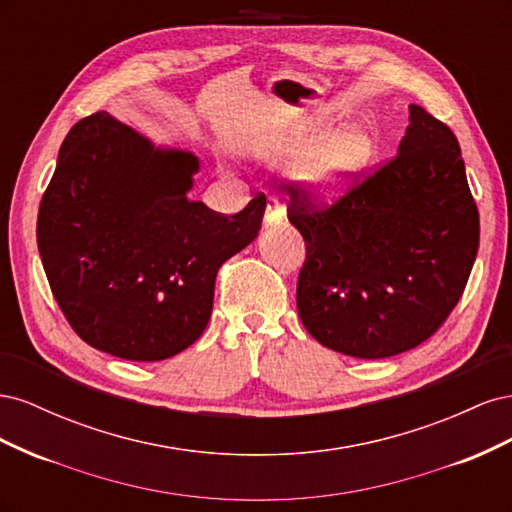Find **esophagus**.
<instances>
[{
  "label": "esophagus",
  "instance_id": "obj_1",
  "mask_svg": "<svg viewBox=\"0 0 512 512\" xmlns=\"http://www.w3.org/2000/svg\"><path fill=\"white\" fill-rule=\"evenodd\" d=\"M284 209L280 207L275 198L267 200V211H265V226H275L284 220Z\"/></svg>",
  "mask_w": 512,
  "mask_h": 512
}]
</instances>
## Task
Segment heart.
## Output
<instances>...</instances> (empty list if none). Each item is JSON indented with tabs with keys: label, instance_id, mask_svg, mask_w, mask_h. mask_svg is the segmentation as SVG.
Returning <instances> with one entry per match:
<instances>
[{
	"label": "heart",
	"instance_id": "heart-1",
	"mask_svg": "<svg viewBox=\"0 0 512 512\" xmlns=\"http://www.w3.org/2000/svg\"><path fill=\"white\" fill-rule=\"evenodd\" d=\"M369 151L371 143L367 134L361 130H350L342 138H337L318 162L303 170V179L312 190L331 194L342 188L348 177L367 162Z\"/></svg>",
	"mask_w": 512,
	"mask_h": 512
}]
</instances>
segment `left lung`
Returning <instances> with one entry per match:
<instances>
[{"label":"left lung","mask_w":512,"mask_h":512,"mask_svg":"<svg viewBox=\"0 0 512 512\" xmlns=\"http://www.w3.org/2000/svg\"><path fill=\"white\" fill-rule=\"evenodd\" d=\"M288 220L305 239L297 282L303 327L322 346L386 359L436 333L478 252V209L453 130L410 104L397 156L316 205L299 185Z\"/></svg>","instance_id":"8db88e82"}]
</instances>
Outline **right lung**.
Here are the masks:
<instances>
[{"mask_svg": "<svg viewBox=\"0 0 512 512\" xmlns=\"http://www.w3.org/2000/svg\"><path fill=\"white\" fill-rule=\"evenodd\" d=\"M198 160L98 111L74 123L38 211L53 297L83 342L164 361L203 335L224 262L250 245L267 200L235 215L188 198Z\"/></svg>", "mask_w": 512, "mask_h": 512, "instance_id": "1", "label": "right lung"}]
</instances>
